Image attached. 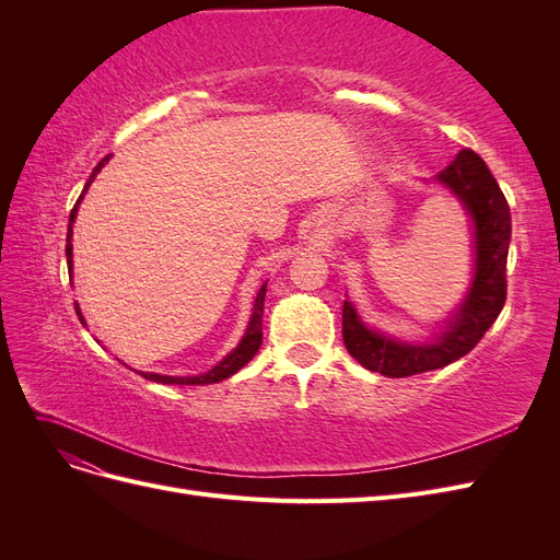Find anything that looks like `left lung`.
<instances>
[{"label":"left lung","mask_w":560,"mask_h":560,"mask_svg":"<svg viewBox=\"0 0 560 560\" xmlns=\"http://www.w3.org/2000/svg\"><path fill=\"white\" fill-rule=\"evenodd\" d=\"M436 179L463 200L474 222V280L467 299L432 343H404L362 325L352 303L343 301V343L364 369L387 378H406L442 369L477 346L498 319L506 301V252L512 238V214L506 198L486 163L471 149L446 165Z\"/></svg>","instance_id":"8db88e82"}]
</instances>
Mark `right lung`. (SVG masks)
<instances>
[{
  "label": "right lung",
  "instance_id": "obj_1",
  "mask_svg": "<svg viewBox=\"0 0 560 560\" xmlns=\"http://www.w3.org/2000/svg\"><path fill=\"white\" fill-rule=\"evenodd\" d=\"M109 161V156H105L103 161H100L95 165V171L91 173V179L86 182V189L91 186V182L95 179V175L103 171V165ZM86 189L81 191L79 200L74 202V208L70 212V226H67V245H65V254H67V266H70L72 270V224H74V217L79 212V202L83 198V194H86ZM264 296H266V284L259 290L257 294V301H254V313L249 317V327L243 336V341L238 343V348H235L231 354H226V358L219 362L217 366H212L208 374H200V376H159V374H142L147 381H156V383H163V385H208V383H219L224 381L229 376H233L235 371L243 369L254 354H257V350L261 348V338H264V331H261V322H264ZM79 319L83 322L81 317V311H77Z\"/></svg>",
  "mask_w": 560,
  "mask_h": 560
}]
</instances>
